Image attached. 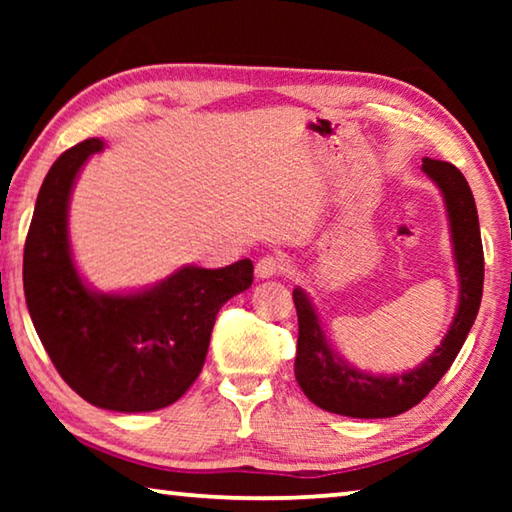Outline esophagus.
Instances as JSON below:
<instances>
[{"mask_svg":"<svg viewBox=\"0 0 512 512\" xmlns=\"http://www.w3.org/2000/svg\"><path fill=\"white\" fill-rule=\"evenodd\" d=\"M287 271H289V259H284V255H266L259 259L255 266V275L259 280H268V277H275Z\"/></svg>","mask_w":512,"mask_h":512,"instance_id":"esophagus-1","label":"esophagus"}]
</instances>
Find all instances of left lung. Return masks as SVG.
I'll return each mask as SVG.
<instances>
[{"label": "left lung", "mask_w": 512, "mask_h": 512, "mask_svg": "<svg viewBox=\"0 0 512 512\" xmlns=\"http://www.w3.org/2000/svg\"><path fill=\"white\" fill-rule=\"evenodd\" d=\"M422 171L438 187L447 212L458 275L454 320L438 348L420 366L391 375H375L352 366L334 350L309 293L302 287L293 289V305L298 311V354L293 370L302 393L323 411L372 420L393 418L413 409L452 366L479 314L483 296V246L472 189L463 173L449 162L422 158Z\"/></svg>", "instance_id": "8db88e82"}]
</instances>
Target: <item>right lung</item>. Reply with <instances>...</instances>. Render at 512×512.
<instances>
[{
    "label": "right lung",
    "instance_id": "obj_1",
    "mask_svg": "<svg viewBox=\"0 0 512 512\" xmlns=\"http://www.w3.org/2000/svg\"><path fill=\"white\" fill-rule=\"evenodd\" d=\"M103 149L106 142L90 137L49 169L24 244V296L72 391L106 411H158L201 375L216 314L253 284V262L185 264L142 289H94L74 262L69 201L85 162Z\"/></svg>",
    "mask_w": 512,
    "mask_h": 512
}]
</instances>
